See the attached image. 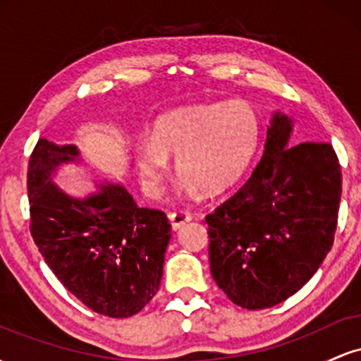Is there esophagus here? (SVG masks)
I'll list each match as a JSON object with an SVG mask.
<instances>
[{
    "instance_id": "obj_1",
    "label": "esophagus",
    "mask_w": 361,
    "mask_h": 361,
    "mask_svg": "<svg viewBox=\"0 0 361 361\" xmlns=\"http://www.w3.org/2000/svg\"><path fill=\"white\" fill-rule=\"evenodd\" d=\"M192 221V215L188 212H185V210H176V212H171L169 214V222H171L173 229H180V227H183L186 222Z\"/></svg>"
}]
</instances>
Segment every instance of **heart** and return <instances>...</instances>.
<instances>
[{
	"instance_id": "b5f03b06",
	"label": "heart",
	"mask_w": 361,
	"mask_h": 361,
	"mask_svg": "<svg viewBox=\"0 0 361 361\" xmlns=\"http://www.w3.org/2000/svg\"><path fill=\"white\" fill-rule=\"evenodd\" d=\"M259 134L258 111L243 98L164 115L154 126L152 140H139L135 146L142 188L149 195L159 193L169 173V159H175L185 192H227L250 169Z\"/></svg>"
}]
</instances>
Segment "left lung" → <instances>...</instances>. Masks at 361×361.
<instances>
[{
	"mask_svg": "<svg viewBox=\"0 0 361 361\" xmlns=\"http://www.w3.org/2000/svg\"><path fill=\"white\" fill-rule=\"evenodd\" d=\"M292 120L275 114L250 180L215 207L210 271L243 309H268L304 287L331 251L341 202V166L326 142L290 147Z\"/></svg>",
	"mask_w": 361,
	"mask_h": 361,
	"instance_id": "8db88e82",
	"label": "left lung"
}]
</instances>
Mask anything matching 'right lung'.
Here are the masks:
<instances>
[{"label": "right lung", "instance_id": "right-lung-1", "mask_svg": "<svg viewBox=\"0 0 361 361\" xmlns=\"http://www.w3.org/2000/svg\"><path fill=\"white\" fill-rule=\"evenodd\" d=\"M76 146L39 139L27 171L30 233L45 263L86 307L109 317L137 314L159 290L171 224L157 209H140L120 185L85 200L52 183Z\"/></svg>", "mask_w": 361, "mask_h": 361}]
</instances>
